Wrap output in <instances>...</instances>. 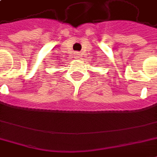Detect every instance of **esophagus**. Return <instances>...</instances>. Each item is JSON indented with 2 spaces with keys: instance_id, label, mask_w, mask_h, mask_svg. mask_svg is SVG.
Segmentation results:
<instances>
[{
  "instance_id": "obj_1",
  "label": "esophagus",
  "mask_w": 157,
  "mask_h": 157,
  "mask_svg": "<svg viewBox=\"0 0 157 157\" xmlns=\"http://www.w3.org/2000/svg\"><path fill=\"white\" fill-rule=\"evenodd\" d=\"M74 56L76 58H79V57H80V54H79V53H75Z\"/></svg>"
}]
</instances>
